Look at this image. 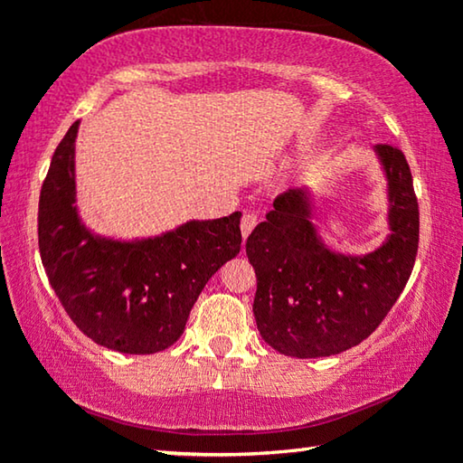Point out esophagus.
<instances>
[{
	"mask_svg": "<svg viewBox=\"0 0 463 463\" xmlns=\"http://www.w3.org/2000/svg\"><path fill=\"white\" fill-rule=\"evenodd\" d=\"M257 224V216L253 213H245L242 214V221H241V232H242V239H247L250 231L255 229Z\"/></svg>",
	"mask_w": 463,
	"mask_h": 463,
	"instance_id": "obj_1",
	"label": "esophagus"
}]
</instances>
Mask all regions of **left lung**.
Wrapping results in <instances>:
<instances>
[{
	"label": "left lung",
	"mask_w": 463,
	"mask_h": 463,
	"mask_svg": "<svg viewBox=\"0 0 463 463\" xmlns=\"http://www.w3.org/2000/svg\"><path fill=\"white\" fill-rule=\"evenodd\" d=\"M386 179L388 234L370 253H343L323 239L308 185L278 195L268 221L247 239L257 276L253 315L263 341L281 355L312 359L367 339L394 307L419 249V203L411 167L375 145Z\"/></svg>",
	"instance_id": "8db88e82"
}]
</instances>
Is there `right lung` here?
<instances>
[{"label": "right lung", "mask_w": 463, "mask_h": 463, "mask_svg": "<svg viewBox=\"0 0 463 463\" xmlns=\"http://www.w3.org/2000/svg\"><path fill=\"white\" fill-rule=\"evenodd\" d=\"M77 120L52 155L38 202V247L62 308L101 347L159 354L182 336L208 279L241 250V213L155 237L114 239L77 206Z\"/></svg>", "instance_id": "obj_1"}]
</instances>
